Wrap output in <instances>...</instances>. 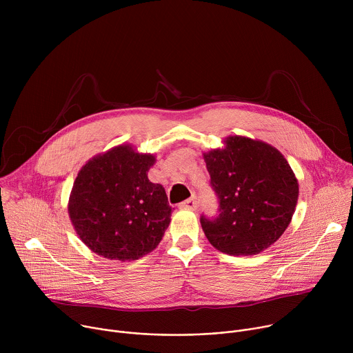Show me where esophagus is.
<instances>
[{
  "label": "esophagus",
  "instance_id": "1",
  "mask_svg": "<svg viewBox=\"0 0 353 353\" xmlns=\"http://www.w3.org/2000/svg\"><path fill=\"white\" fill-rule=\"evenodd\" d=\"M179 207L180 208H185V210H195L196 208V199H195V196H191V198L183 201V203Z\"/></svg>",
  "mask_w": 353,
  "mask_h": 353
}]
</instances>
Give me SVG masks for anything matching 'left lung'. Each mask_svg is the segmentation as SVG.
I'll list each match as a JSON object with an SVG mask.
<instances>
[{
    "label": "left lung",
    "mask_w": 353,
    "mask_h": 353,
    "mask_svg": "<svg viewBox=\"0 0 353 353\" xmlns=\"http://www.w3.org/2000/svg\"><path fill=\"white\" fill-rule=\"evenodd\" d=\"M219 215L201 216L210 243L225 254L254 256L274 244L289 226L299 184L278 149L233 135L225 148L204 154Z\"/></svg>",
    "instance_id": "left-lung-1"
}]
</instances>
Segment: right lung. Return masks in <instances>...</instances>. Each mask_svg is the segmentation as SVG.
Returning a JSON list of instances; mask_svg holds the SVG:
<instances>
[{
  "instance_id": "right-lung-1",
  "label": "right lung",
  "mask_w": 353,
  "mask_h": 353,
  "mask_svg": "<svg viewBox=\"0 0 353 353\" xmlns=\"http://www.w3.org/2000/svg\"><path fill=\"white\" fill-rule=\"evenodd\" d=\"M154 163V155L119 145L82 166L71 190L68 214L93 253L132 261L161 243L172 207L165 188L148 179Z\"/></svg>"
}]
</instances>
